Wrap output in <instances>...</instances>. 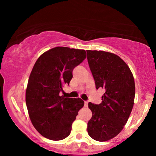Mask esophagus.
Returning <instances> with one entry per match:
<instances>
[{"label":"esophagus","mask_w":156,"mask_h":156,"mask_svg":"<svg viewBox=\"0 0 156 156\" xmlns=\"http://www.w3.org/2000/svg\"><path fill=\"white\" fill-rule=\"evenodd\" d=\"M88 106V101H84V107Z\"/></svg>","instance_id":"1"}]
</instances>
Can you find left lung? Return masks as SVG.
I'll return each mask as SVG.
<instances>
[{
	"instance_id": "left-lung-1",
	"label": "left lung",
	"mask_w": 156,
	"mask_h": 156,
	"mask_svg": "<svg viewBox=\"0 0 156 156\" xmlns=\"http://www.w3.org/2000/svg\"><path fill=\"white\" fill-rule=\"evenodd\" d=\"M89 68L96 87L105 89L102 102H89L92 117L87 123V132L95 140L112 139L122 130L133 109L135 83L130 69L114 54L87 50Z\"/></svg>"
}]
</instances>
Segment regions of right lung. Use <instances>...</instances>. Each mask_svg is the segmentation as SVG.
Instances as JSON below:
<instances>
[{"instance_id": "right-lung-1", "label": "right lung", "mask_w": 156, "mask_h": 156, "mask_svg": "<svg viewBox=\"0 0 156 156\" xmlns=\"http://www.w3.org/2000/svg\"><path fill=\"white\" fill-rule=\"evenodd\" d=\"M86 57L83 49L57 47L36 60L29 78L25 101L31 123L44 138L61 140L70 134L84 101L59 94L65 84H69L73 69Z\"/></svg>"}]
</instances>
